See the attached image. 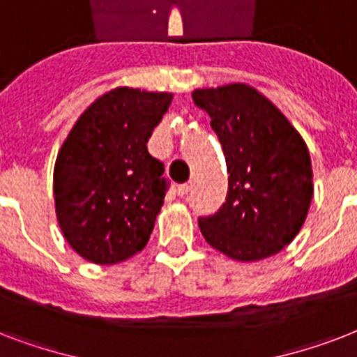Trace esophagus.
<instances>
[{
	"mask_svg": "<svg viewBox=\"0 0 357 357\" xmlns=\"http://www.w3.org/2000/svg\"><path fill=\"white\" fill-rule=\"evenodd\" d=\"M190 187H192V183H185V185H179V187H178V196H181V198H183V196H187V195H189Z\"/></svg>",
	"mask_w": 357,
	"mask_h": 357,
	"instance_id": "obj_1",
	"label": "esophagus"
}]
</instances>
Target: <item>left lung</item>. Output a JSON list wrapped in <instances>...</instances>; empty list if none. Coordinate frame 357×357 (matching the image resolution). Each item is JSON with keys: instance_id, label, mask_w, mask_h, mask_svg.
<instances>
[{"instance_id": "left-lung-1", "label": "left lung", "mask_w": 357, "mask_h": 357, "mask_svg": "<svg viewBox=\"0 0 357 357\" xmlns=\"http://www.w3.org/2000/svg\"><path fill=\"white\" fill-rule=\"evenodd\" d=\"M228 167V196L198 218L207 243L235 261L280 254L302 229L313 198L311 157L302 135L274 103L246 83L196 89Z\"/></svg>"}]
</instances>
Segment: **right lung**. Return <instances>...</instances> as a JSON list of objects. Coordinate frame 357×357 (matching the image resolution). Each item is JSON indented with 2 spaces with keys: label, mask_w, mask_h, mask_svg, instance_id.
<instances>
[{
  "label": "right lung",
  "mask_w": 357,
  "mask_h": 357,
  "mask_svg": "<svg viewBox=\"0 0 357 357\" xmlns=\"http://www.w3.org/2000/svg\"><path fill=\"white\" fill-rule=\"evenodd\" d=\"M172 98L116 86L94 100L64 139L53 168L55 215L86 261L116 265L148 243L167 181L146 142Z\"/></svg>",
  "instance_id": "right-lung-1"
}]
</instances>
